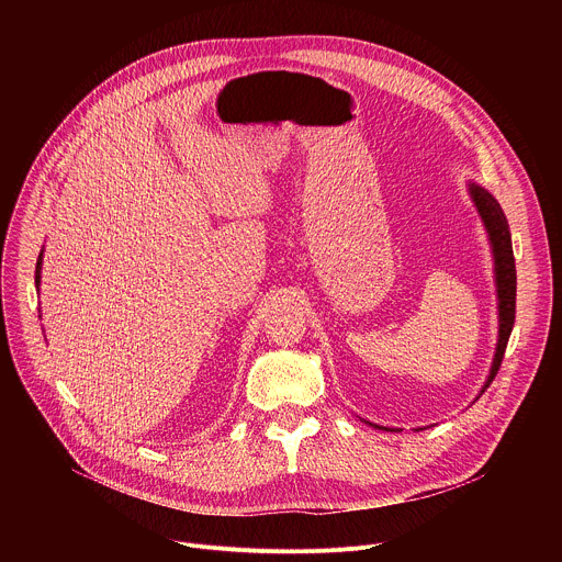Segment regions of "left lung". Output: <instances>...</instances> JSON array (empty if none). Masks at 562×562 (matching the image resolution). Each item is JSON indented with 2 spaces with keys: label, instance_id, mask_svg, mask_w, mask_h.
<instances>
[{
  "label": "left lung",
  "instance_id": "left-lung-1",
  "mask_svg": "<svg viewBox=\"0 0 562 562\" xmlns=\"http://www.w3.org/2000/svg\"><path fill=\"white\" fill-rule=\"evenodd\" d=\"M473 204L483 217L492 247H494V262H496V286H498V313H501V331H498V347H496V356H494V364H492V373L485 382V389L494 382L503 358H505V349L514 329V319H516V260H514V249H512V233H509V224L507 217L501 209V204L494 200L492 193H487L485 189H480L477 184H469ZM483 389V391H485ZM382 429V427H378ZM389 431V429H386Z\"/></svg>",
  "mask_w": 562,
  "mask_h": 562
}]
</instances>
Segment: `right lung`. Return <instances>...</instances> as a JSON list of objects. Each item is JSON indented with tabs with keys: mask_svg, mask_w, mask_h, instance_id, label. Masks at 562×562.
Returning a JSON list of instances; mask_svg holds the SVG:
<instances>
[{
	"mask_svg": "<svg viewBox=\"0 0 562 562\" xmlns=\"http://www.w3.org/2000/svg\"><path fill=\"white\" fill-rule=\"evenodd\" d=\"M40 269H42V254L37 258V267H35V286H40Z\"/></svg>",
	"mask_w": 562,
	"mask_h": 562,
	"instance_id": "add662e5",
	"label": "right lung"
}]
</instances>
